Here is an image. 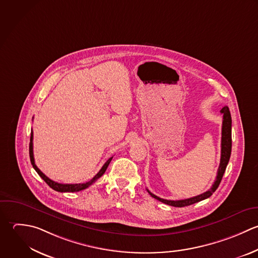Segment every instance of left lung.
Segmentation results:
<instances>
[{
  "label": "left lung",
  "mask_w": 258,
  "mask_h": 258,
  "mask_svg": "<svg viewBox=\"0 0 258 258\" xmlns=\"http://www.w3.org/2000/svg\"><path fill=\"white\" fill-rule=\"evenodd\" d=\"M220 112L223 114V121H222V138H221V159H220V165L218 168V172H217V176H216V180L214 182V184L212 185L211 189H209L208 191H206L205 193L198 195L196 197H192V198H188V199H184V200H166V199H162L156 195H154L153 193H151L149 190V194L167 204L170 206H174V207H185V206H189L192 204H195L197 202H200L202 200H205L207 198H209L218 188L222 177L225 173L226 167L228 165L229 159H230V155H231V147H232V139H231V125H232V120H231V114H230V110L228 108V106H224Z\"/></svg>",
  "instance_id": "1"
}]
</instances>
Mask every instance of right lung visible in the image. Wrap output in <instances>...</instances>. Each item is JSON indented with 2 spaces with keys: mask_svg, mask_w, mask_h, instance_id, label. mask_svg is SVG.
Instances as JSON below:
<instances>
[{
  "mask_svg": "<svg viewBox=\"0 0 258 258\" xmlns=\"http://www.w3.org/2000/svg\"><path fill=\"white\" fill-rule=\"evenodd\" d=\"M29 155H30V160H31V164L33 166V168L35 169V171L38 173V175L48 184V186L50 188H52L53 190L57 191V192H78V191H81V190H84L86 188H88L90 185H92L95 181H97L103 174L104 172L106 171L110 161L112 160V157L109 158L105 164L102 166V168L100 169V171L89 181V182H86V183H83V184H60V183H57V182H54L52 181L51 179H49L47 176H45L39 169L38 167L35 165V161H34V155H33V132L31 133V138H30V145H29Z\"/></svg>",
  "mask_w": 258,
  "mask_h": 258,
  "instance_id": "obj_1",
  "label": "right lung"
}]
</instances>
